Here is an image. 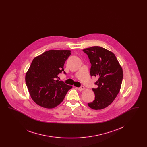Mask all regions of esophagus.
<instances>
[{
    "mask_svg": "<svg viewBox=\"0 0 147 147\" xmlns=\"http://www.w3.org/2000/svg\"><path fill=\"white\" fill-rule=\"evenodd\" d=\"M77 89H78V90H79V91H82V90H84L85 88H84V86H80L79 88H77Z\"/></svg>",
    "mask_w": 147,
    "mask_h": 147,
    "instance_id": "34e87169",
    "label": "esophagus"
}]
</instances>
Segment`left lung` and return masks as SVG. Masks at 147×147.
<instances>
[{
    "mask_svg": "<svg viewBox=\"0 0 147 147\" xmlns=\"http://www.w3.org/2000/svg\"><path fill=\"white\" fill-rule=\"evenodd\" d=\"M89 59L91 66L90 75L98 78L92 88L95 100L88 106L94 110H101L110 105L120 90L123 79V71L112 52L99 46L83 50Z\"/></svg>",
    "mask_w": 147,
    "mask_h": 147,
    "instance_id": "obj_1",
    "label": "left lung"
}]
</instances>
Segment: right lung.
<instances>
[{"label":"right lung","mask_w":147,"mask_h":147,"mask_svg":"<svg viewBox=\"0 0 147 147\" xmlns=\"http://www.w3.org/2000/svg\"><path fill=\"white\" fill-rule=\"evenodd\" d=\"M69 50H49L35 57L28 70L25 82L30 95L37 105L52 109L59 105L72 86L59 81ZM64 74H66L64 71Z\"/></svg>","instance_id":"add662e5"}]
</instances>
